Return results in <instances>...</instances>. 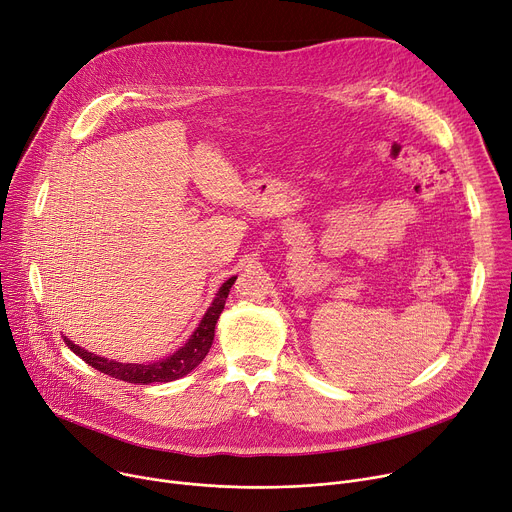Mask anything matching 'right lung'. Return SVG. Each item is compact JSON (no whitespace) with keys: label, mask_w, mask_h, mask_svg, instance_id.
<instances>
[{"label":"right lung","mask_w":512,"mask_h":512,"mask_svg":"<svg viewBox=\"0 0 512 512\" xmlns=\"http://www.w3.org/2000/svg\"><path fill=\"white\" fill-rule=\"evenodd\" d=\"M237 277H230L228 282L222 284V288L218 290L212 306L208 308V312L204 314L200 327L194 331L192 339L185 343L181 349H177L171 357L163 359V361H155V363H120V361H110L106 357H98L94 353H89L81 347H77L75 343H71L67 337L63 339L65 345L79 355L85 363H89L91 367H96L98 371L106 376H112L116 380L128 382V384H155V382H173L183 378L185 374H190L194 367H198L202 363V359L208 355L212 341H214V327L216 320L220 316V312L224 310V302L228 298V292L235 284Z\"/></svg>","instance_id":"obj_1"}]
</instances>
